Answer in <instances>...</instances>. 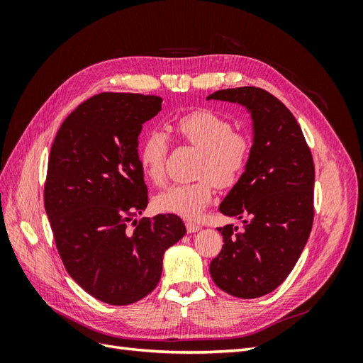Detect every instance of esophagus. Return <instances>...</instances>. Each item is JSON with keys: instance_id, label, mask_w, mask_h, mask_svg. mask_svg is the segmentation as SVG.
Listing matches in <instances>:
<instances>
[{"instance_id": "34e87169", "label": "esophagus", "mask_w": 363, "mask_h": 363, "mask_svg": "<svg viewBox=\"0 0 363 363\" xmlns=\"http://www.w3.org/2000/svg\"><path fill=\"white\" fill-rule=\"evenodd\" d=\"M186 230H188V233H195V232H200L201 227L194 223H186Z\"/></svg>"}]
</instances>
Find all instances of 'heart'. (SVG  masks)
I'll return each instance as SVG.
<instances>
[{
    "label": "heart",
    "instance_id": "1",
    "mask_svg": "<svg viewBox=\"0 0 363 363\" xmlns=\"http://www.w3.org/2000/svg\"><path fill=\"white\" fill-rule=\"evenodd\" d=\"M177 135L201 150L196 164L199 180L172 184L152 200L155 208L184 219H199L212 203L215 183L219 188H232L245 172L251 157V142L245 135L235 133L232 124L219 115L200 108L175 121ZM168 139L159 130H151L142 139L138 159L145 177L155 184L164 180V160Z\"/></svg>",
    "mask_w": 363,
    "mask_h": 363
}]
</instances>
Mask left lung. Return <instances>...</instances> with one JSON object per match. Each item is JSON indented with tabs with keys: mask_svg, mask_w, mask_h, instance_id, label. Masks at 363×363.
I'll return each instance as SVG.
<instances>
[{
	"mask_svg": "<svg viewBox=\"0 0 363 363\" xmlns=\"http://www.w3.org/2000/svg\"><path fill=\"white\" fill-rule=\"evenodd\" d=\"M207 100L238 103L252 121V145L242 177L219 212L242 219L244 230L219 227L224 245L211 262L216 286L238 298L272 292L294 269L313 223L315 167L289 108L255 86L216 91Z\"/></svg>",
	"mask_w": 363,
	"mask_h": 363,
	"instance_id": "left-lung-1",
	"label": "left lung"
}]
</instances>
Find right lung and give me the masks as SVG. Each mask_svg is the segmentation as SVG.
Here are the masks:
<instances>
[{
	"label": "right lung",
	"mask_w": 363,
	"mask_h": 363,
	"mask_svg": "<svg viewBox=\"0 0 363 363\" xmlns=\"http://www.w3.org/2000/svg\"><path fill=\"white\" fill-rule=\"evenodd\" d=\"M162 101L95 95L63 121L51 147L43 196L59 255L75 283L107 304L147 296L160 280L164 251L186 233L171 213L126 227L148 204L138 138Z\"/></svg>",
	"instance_id": "add662e5"
}]
</instances>
